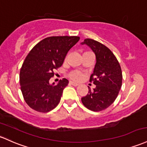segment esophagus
Segmentation results:
<instances>
[{"instance_id": "obj_1", "label": "esophagus", "mask_w": 147, "mask_h": 147, "mask_svg": "<svg viewBox=\"0 0 147 147\" xmlns=\"http://www.w3.org/2000/svg\"><path fill=\"white\" fill-rule=\"evenodd\" d=\"M70 84H72V86H77L79 85L78 83H77V82H70Z\"/></svg>"}]
</instances>
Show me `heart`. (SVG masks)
Listing matches in <instances>:
<instances>
[{
    "label": "heart",
    "mask_w": 147,
    "mask_h": 147,
    "mask_svg": "<svg viewBox=\"0 0 147 147\" xmlns=\"http://www.w3.org/2000/svg\"><path fill=\"white\" fill-rule=\"evenodd\" d=\"M69 77H70L72 80L79 81V80H81L83 78V74H82V72H79V71H74V72H72L70 75H69Z\"/></svg>",
    "instance_id": "heart-1"
}]
</instances>
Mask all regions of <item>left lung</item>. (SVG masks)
<instances>
[{"label": "left lung", "mask_w": 147, "mask_h": 147, "mask_svg": "<svg viewBox=\"0 0 147 147\" xmlns=\"http://www.w3.org/2000/svg\"><path fill=\"white\" fill-rule=\"evenodd\" d=\"M88 45L96 54V63L90 82L96 87L82 98L84 105L93 112H100L111 105L121 88L122 71L116 56L109 48L102 43L86 38L82 43Z\"/></svg>", "instance_id": "obj_1"}]
</instances>
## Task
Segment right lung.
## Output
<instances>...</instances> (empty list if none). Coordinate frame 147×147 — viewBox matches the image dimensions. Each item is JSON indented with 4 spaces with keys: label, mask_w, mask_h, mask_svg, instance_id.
I'll list each match as a JSON object with an SVG mask.
<instances>
[{
    "label": "right lung",
    "mask_w": 147,
    "mask_h": 147,
    "mask_svg": "<svg viewBox=\"0 0 147 147\" xmlns=\"http://www.w3.org/2000/svg\"><path fill=\"white\" fill-rule=\"evenodd\" d=\"M78 36H51L39 42L26 57L20 70L19 82L25 102L34 110L46 113L59 105L68 84L63 78L49 84L54 71L62 65L67 51L80 40Z\"/></svg>",
    "instance_id": "right-lung-1"
}]
</instances>
